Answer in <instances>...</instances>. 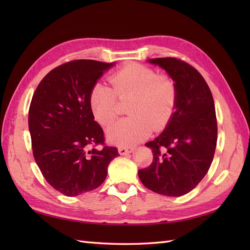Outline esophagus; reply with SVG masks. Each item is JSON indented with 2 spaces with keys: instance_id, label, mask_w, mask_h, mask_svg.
Wrapping results in <instances>:
<instances>
[{
  "instance_id": "34e87169",
  "label": "esophagus",
  "mask_w": 250,
  "mask_h": 250,
  "mask_svg": "<svg viewBox=\"0 0 250 250\" xmlns=\"http://www.w3.org/2000/svg\"><path fill=\"white\" fill-rule=\"evenodd\" d=\"M132 151H133V148L132 147H119L118 148V152L122 156L128 155V153H131Z\"/></svg>"
}]
</instances>
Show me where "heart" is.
<instances>
[{
    "mask_svg": "<svg viewBox=\"0 0 250 250\" xmlns=\"http://www.w3.org/2000/svg\"><path fill=\"white\" fill-rule=\"evenodd\" d=\"M111 87L97 83L89 94L95 120L109 125L119 115V99L132 97L128 113L132 116L117 122L106 132L110 143L132 146L145 140L151 131L164 128L171 120L177 100V87L167 75H158L153 68L130 63L110 76Z\"/></svg>",
    "mask_w": 250,
    "mask_h": 250,
    "instance_id": "1",
    "label": "heart"
}]
</instances>
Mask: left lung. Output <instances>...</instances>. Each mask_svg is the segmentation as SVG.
<instances>
[{
    "instance_id": "8db88e82",
    "label": "left lung",
    "mask_w": 250,
    "mask_h": 250,
    "mask_svg": "<svg viewBox=\"0 0 250 250\" xmlns=\"http://www.w3.org/2000/svg\"><path fill=\"white\" fill-rule=\"evenodd\" d=\"M164 68L177 87L171 120L162 133L146 143L153 160L139 169L146 188L162 195L190 192L208 172L217 144L214 99L203 76L187 62L176 58L149 59Z\"/></svg>"
}]
</instances>
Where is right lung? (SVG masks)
<instances>
[{
  "instance_id": "1",
  "label": "right lung",
  "mask_w": 250,
  "mask_h": 250,
  "mask_svg": "<svg viewBox=\"0 0 250 250\" xmlns=\"http://www.w3.org/2000/svg\"><path fill=\"white\" fill-rule=\"evenodd\" d=\"M115 63L73 60L42 79L29 109L35 162L52 188L66 196L102 185L110 161L119 155L105 146L104 132L90 108L89 94ZM98 145L104 147L101 150Z\"/></svg>"
}]
</instances>
